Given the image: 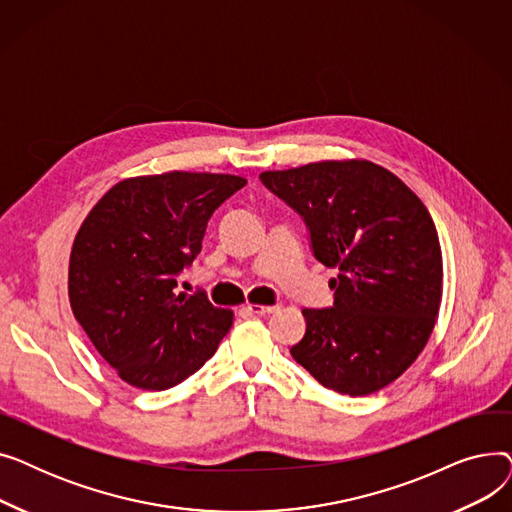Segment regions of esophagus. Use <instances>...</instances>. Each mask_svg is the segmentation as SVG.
Returning a JSON list of instances; mask_svg holds the SVG:
<instances>
[{
    "label": "esophagus",
    "instance_id": "obj_1",
    "mask_svg": "<svg viewBox=\"0 0 512 512\" xmlns=\"http://www.w3.org/2000/svg\"><path fill=\"white\" fill-rule=\"evenodd\" d=\"M247 311L255 313V315H270V313L278 311V305H249Z\"/></svg>",
    "mask_w": 512,
    "mask_h": 512
}]
</instances>
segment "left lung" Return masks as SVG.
Instances as JSON below:
<instances>
[{"label": "left lung", "instance_id": "1", "mask_svg": "<svg viewBox=\"0 0 512 512\" xmlns=\"http://www.w3.org/2000/svg\"><path fill=\"white\" fill-rule=\"evenodd\" d=\"M297 211L326 267L334 305L303 309L307 330L292 359L330 390L378 392L405 373L436 326L442 251L432 215L386 168L365 159L263 172Z\"/></svg>", "mask_w": 512, "mask_h": 512}]
</instances>
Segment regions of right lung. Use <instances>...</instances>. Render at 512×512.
Instances as JSON below:
<instances>
[{
    "mask_svg": "<svg viewBox=\"0 0 512 512\" xmlns=\"http://www.w3.org/2000/svg\"><path fill=\"white\" fill-rule=\"evenodd\" d=\"M247 184L232 174L166 172L112 186L80 226L68 267L76 321L120 378L168 390L218 351L232 311L205 292L176 294L207 222Z\"/></svg>",
    "mask_w": 512,
    "mask_h": 512,
    "instance_id": "right-lung-1",
    "label": "right lung"
}]
</instances>
